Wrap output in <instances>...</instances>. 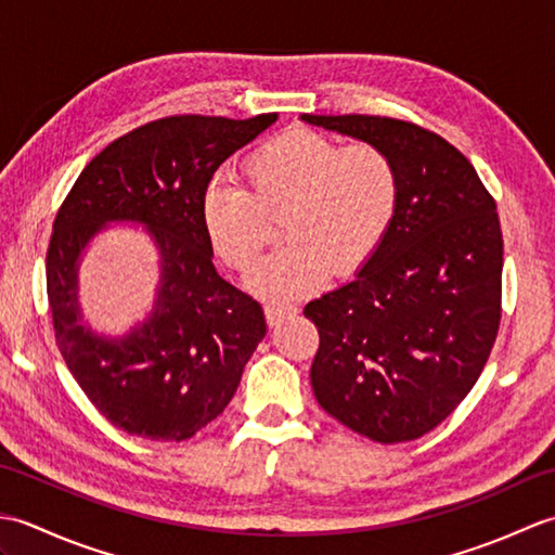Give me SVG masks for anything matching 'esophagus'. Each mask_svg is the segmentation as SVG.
<instances>
[{
  "label": "esophagus",
  "instance_id": "1",
  "mask_svg": "<svg viewBox=\"0 0 555 555\" xmlns=\"http://www.w3.org/2000/svg\"><path fill=\"white\" fill-rule=\"evenodd\" d=\"M296 312H298V305H291V302H267L264 305V317L271 326L279 324L284 317L296 314Z\"/></svg>",
  "mask_w": 555,
  "mask_h": 555
}]
</instances>
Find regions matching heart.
Instances as JSON below:
<instances>
[{
	"label": "heart",
	"mask_w": 555,
	"mask_h": 555,
	"mask_svg": "<svg viewBox=\"0 0 555 555\" xmlns=\"http://www.w3.org/2000/svg\"><path fill=\"white\" fill-rule=\"evenodd\" d=\"M247 188H211L203 199L207 241L223 264L247 274L262 259L281 219L286 243L255 271L250 286L271 300L322 288L326 276H350L370 262L400 207V171L372 143L340 145L296 128L245 162Z\"/></svg>",
	"instance_id": "obj_1"
}]
</instances>
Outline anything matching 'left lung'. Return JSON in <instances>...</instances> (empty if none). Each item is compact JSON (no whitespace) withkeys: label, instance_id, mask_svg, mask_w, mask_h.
<instances>
[{"label":"left lung","instance_id":"8db88e82","mask_svg":"<svg viewBox=\"0 0 555 555\" xmlns=\"http://www.w3.org/2000/svg\"><path fill=\"white\" fill-rule=\"evenodd\" d=\"M379 145L400 171V207L356 281L308 302L320 332V405L379 443L420 439L473 391L501 324L496 199L439 133L391 116H302Z\"/></svg>","mask_w":555,"mask_h":555}]
</instances>
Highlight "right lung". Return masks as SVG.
<instances>
[{
	"instance_id": "right-lung-1",
	"label": "right lung",
	"mask_w": 555,
	"mask_h": 555,
	"mask_svg": "<svg viewBox=\"0 0 555 555\" xmlns=\"http://www.w3.org/2000/svg\"><path fill=\"white\" fill-rule=\"evenodd\" d=\"M279 114L235 121L173 114L116 138L80 171L56 211L47 247L59 350L114 427L152 441H185L217 420L264 338L262 305L211 264L203 199L211 176ZM140 220L163 250V288L151 320L121 341L79 324L75 262L107 220Z\"/></svg>"
}]
</instances>
